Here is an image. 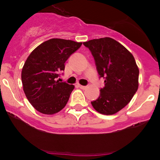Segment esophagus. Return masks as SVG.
<instances>
[{"label":"esophagus","instance_id":"esophagus-1","mask_svg":"<svg viewBox=\"0 0 160 160\" xmlns=\"http://www.w3.org/2000/svg\"><path fill=\"white\" fill-rule=\"evenodd\" d=\"M78 86H79V87H80L81 89H86V88H87V87H86V86H82V85H78Z\"/></svg>","mask_w":160,"mask_h":160}]
</instances>
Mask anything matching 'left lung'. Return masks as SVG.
<instances>
[{"instance_id": "left-lung-1", "label": "left lung", "mask_w": 160, "mask_h": 160, "mask_svg": "<svg viewBox=\"0 0 160 160\" xmlns=\"http://www.w3.org/2000/svg\"><path fill=\"white\" fill-rule=\"evenodd\" d=\"M83 44L91 51L98 74L105 82L92 105L102 114H114L129 103L138 88L139 69L135 58L111 38L90 40Z\"/></svg>"}]
</instances>
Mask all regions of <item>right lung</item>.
<instances>
[{
  "label": "right lung",
  "instance_id": "right-lung-1",
  "mask_svg": "<svg viewBox=\"0 0 160 160\" xmlns=\"http://www.w3.org/2000/svg\"><path fill=\"white\" fill-rule=\"evenodd\" d=\"M82 43L52 38L31 52L22 70L23 90L28 100L38 111L52 115L65 107L74 85L57 80L65 63Z\"/></svg>",
  "mask_w": 160,
  "mask_h": 160
}]
</instances>
